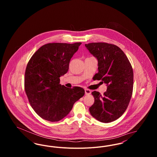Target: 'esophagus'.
I'll return each instance as SVG.
<instances>
[{
	"label": "esophagus",
	"instance_id": "obj_1",
	"mask_svg": "<svg viewBox=\"0 0 157 157\" xmlns=\"http://www.w3.org/2000/svg\"><path fill=\"white\" fill-rule=\"evenodd\" d=\"M85 92L86 95H90L91 94L90 90H88V89H85Z\"/></svg>",
	"mask_w": 157,
	"mask_h": 157
}]
</instances>
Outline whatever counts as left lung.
Returning a JSON list of instances; mask_svg holds the SVG:
<instances>
[{"instance_id":"8db88e82","label":"left lung","mask_w":157,"mask_h":157,"mask_svg":"<svg viewBox=\"0 0 157 157\" xmlns=\"http://www.w3.org/2000/svg\"><path fill=\"white\" fill-rule=\"evenodd\" d=\"M98 59V72L94 80H101L107 85L103 95L92 92L95 101L90 108L93 117L100 122L114 121L125 112L132 95L134 73L124 52L116 45L104 42L85 44Z\"/></svg>"}]
</instances>
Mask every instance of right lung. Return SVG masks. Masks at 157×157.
Listing matches in <instances>:
<instances>
[{
	"mask_svg": "<svg viewBox=\"0 0 157 157\" xmlns=\"http://www.w3.org/2000/svg\"><path fill=\"white\" fill-rule=\"evenodd\" d=\"M82 43H50L31 57L25 74V90L31 106L44 120L56 122L65 117L85 94L79 86L68 88L59 78L69 69L71 59Z\"/></svg>",
	"mask_w": 157,
	"mask_h": 157,
	"instance_id": "right-lung-1",
	"label": "right lung"
}]
</instances>
